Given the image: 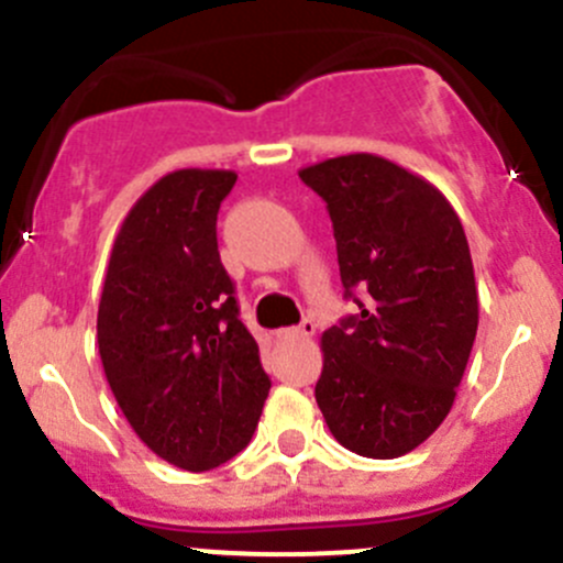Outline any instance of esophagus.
<instances>
[{
	"mask_svg": "<svg viewBox=\"0 0 563 563\" xmlns=\"http://www.w3.org/2000/svg\"><path fill=\"white\" fill-rule=\"evenodd\" d=\"M316 334V323L310 321V318H305L299 327H291V329H283L280 338L283 340H310Z\"/></svg>",
	"mask_w": 563,
	"mask_h": 563,
	"instance_id": "esophagus-1",
	"label": "esophagus"
}]
</instances>
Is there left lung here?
<instances>
[{"instance_id":"obj_1","label":"left lung","mask_w":563,"mask_h":563,"mask_svg":"<svg viewBox=\"0 0 563 563\" xmlns=\"http://www.w3.org/2000/svg\"><path fill=\"white\" fill-rule=\"evenodd\" d=\"M327 201L345 297L360 313L321 334L316 402L345 450H417L455 402L479 323L474 264L444 192L371 152L305 166Z\"/></svg>"}]
</instances>
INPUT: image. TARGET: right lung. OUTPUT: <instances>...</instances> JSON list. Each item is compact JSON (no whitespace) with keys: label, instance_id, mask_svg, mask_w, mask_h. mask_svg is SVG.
Here are the masks:
<instances>
[{"label":"right lung","instance_id":"add662e5","mask_svg":"<svg viewBox=\"0 0 563 563\" xmlns=\"http://www.w3.org/2000/svg\"><path fill=\"white\" fill-rule=\"evenodd\" d=\"M225 168H179L119 225L98 308V349L124 419L166 463L209 471L247 446L269 376L220 264Z\"/></svg>","mask_w":563,"mask_h":563}]
</instances>
